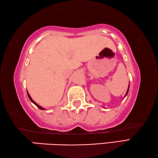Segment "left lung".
Segmentation results:
<instances>
[{"mask_svg":"<svg viewBox=\"0 0 158 158\" xmlns=\"http://www.w3.org/2000/svg\"><path fill=\"white\" fill-rule=\"evenodd\" d=\"M128 91H129V87H128V90H127V92H126V96H126V95L128 94Z\"/></svg>","mask_w":158,"mask_h":158,"instance_id":"8db88e82","label":"left lung"}]
</instances>
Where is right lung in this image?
Here are the masks:
<instances>
[{"label":"right lung","mask_w":158,"mask_h":158,"mask_svg":"<svg viewBox=\"0 0 158 158\" xmlns=\"http://www.w3.org/2000/svg\"><path fill=\"white\" fill-rule=\"evenodd\" d=\"M27 96H28V97H29V98H30V101H31V102H32V103H34V104L35 105V106H37V107H39V108H40V110H44V107H41L40 106H39V105H38L37 103H35V102L34 101H33V100H32V98H31V97H30V94H28V92H27Z\"/></svg>","instance_id":"add662e5"}]
</instances>
